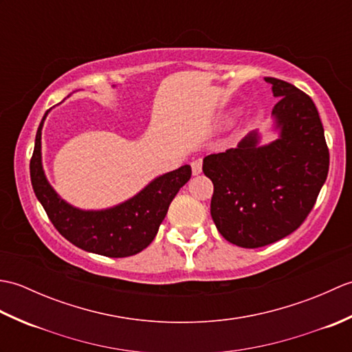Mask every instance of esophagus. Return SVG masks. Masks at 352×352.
Returning <instances> with one entry per match:
<instances>
[{"instance_id":"1","label":"esophagus","mask_w":352,"mask_h":352,"mask_svg":"<svg viewBox=\"0 0 352 352\" xmlns=\"http://www.w3.org/2000/svg\"><path fill=\"white\" fill-rule=\"evenodd\" d=\"M190 166H192L193 175H199L201 170H203V162H201L199 159H197V160H193V162L190 163Z\"/></svg>"}]
</instances>
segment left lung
I'll return each instance as SVG.
<instances>
[{
    "label": "left lung",
    "mask_w": 352,
    "mask_h": 352,
    "mask_svg": "<svg viewBox=\"0 0 352 352\" xmlns=\"http://www.w3.org/2000/svg\"><path fill=\"white\" fill-rule=\"evenodd\" d=\"M280 138L258 145L251 131L236 148L204 157L213 183L210 213L226 241L260 248L289 236L311 212L330 166V153L318 109L307 94L266 77Z\"/></svg>",
    "instance_id": "8db88e82"
}]
</instances>
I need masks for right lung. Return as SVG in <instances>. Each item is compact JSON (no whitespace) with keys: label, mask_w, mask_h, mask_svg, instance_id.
Returning <instances> with one entry per match:
<instances>
[{"label":"right lung","mask_w":352,"mask_h":352,"mask_svg":"<svg viewBox=\"0 0 352 352\" xmlns=\"http://www.w3.org/2000/svg\"><path fill=\"white\" fill-rule=\"evenodd\" d=\"M47 115L48 111L36 133L30 177L52 226L72 245L106 257H130L145 250L154 241L172 199L190 180L189 164L154 178L122 204L106 210H80L58 197L43 174L41 136Z\"/></svg>","instance_id":"1"}]
</instances>
